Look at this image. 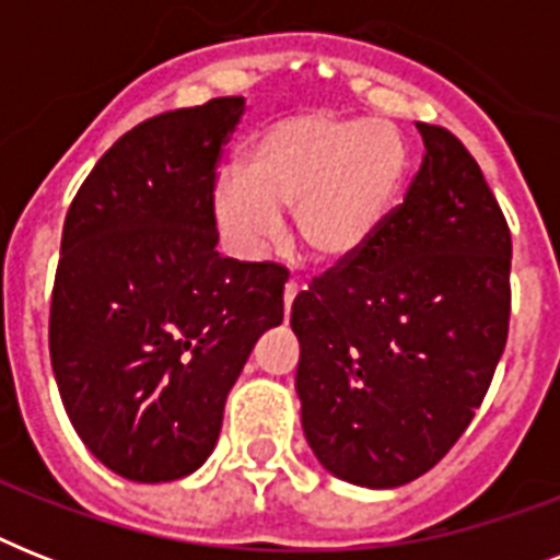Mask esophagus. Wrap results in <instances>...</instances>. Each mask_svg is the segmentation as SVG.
I'll return each mask as SVG.
<instances>
[{
  "instance_id": "obj_1",
  "label": "esophagus",
  "mask_w": 560,
  "mask_h": 560,
  "mask_svg": "<svg viewBox=\"0 0 560 560\" xmlns=\"http://www.w3.org/2000/svg\"><path fill=\"white\" fill-rule=\"evenodd\" d=\"M296 293H299L296 281H288V284H284V311H288V314H290V307H293V299H296Z\"/></svg>"
}]
</instances>
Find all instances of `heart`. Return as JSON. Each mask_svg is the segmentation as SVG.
Returning a JSON list of instances; mask_svg holds the SVG:
<instances>
[{
	"label": "heart",
	"mask_w": 560,
	"mask_h": 560,
	"mask_svg": "<svg viewBox=\"0 0 560 560\" xmlns=\"http://www.w3.org/2000/svg\"><path fill=\"white\" fill-rule=\"evenodd\" d=\"M244 174L214 186L220 229L244 255L267 253L293 209L296 235L319 264L358 258L398 209L407 142L374 118L307 109L276 118L249 139Z\"/></svg>",
	"instance_id": "obj_1"
}]
</instances>
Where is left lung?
Listing matches in <instances>:
<instances>
[{"label": "left lung", "instance_id": "1", "mask_svg": "<svg viewBox=\"0 0 560 560\" xmlns=\"http://www.w3.org/2000/svg\"><path fill=\"white\" fill-rule=\"evenodd\" d=\"M424 162L372 244L293 299L316 459L363 488L433 468L486 398L512 314V232L477 160L421 125Z\"/></svg>", "mask_w": 560, "mask_h": 560}]
</instances>
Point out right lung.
Segmentation results:
<instances>
[{
	"label": "right lung",
	"instance_id": "add662e5",
	"mask_svg": "<svg viewBox=\"0 0 560 560\" xmlns=\"http://www.w3.org/2000/svg\"><path fill=\"white\" fill-rule=\"evenodd\" d=\"M246 101L211 98L127 130L66 211L48 351L83 444L133 482L209 459L229 389L284 319L288 270L223 258L220 148Z\"/></svg>",
	"mask_w": 560,
	"mask_h": 560
}]
</instances>
